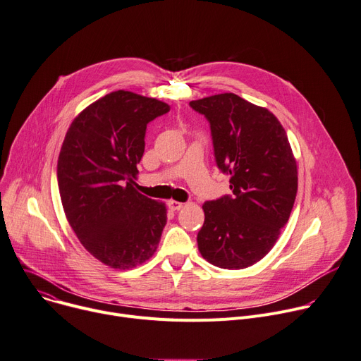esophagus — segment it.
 Returning <instances> with one entry per match:
<instances>
[{
    "mask_svg": "<svg viewBox=\"0 0 361 361\" xmlns=\"http://www.w3.org/2000/svg\"><path fill=\"white\" fill-rule=\"evenodd\" d=\"M168 207H169L172 211H179V209L183 207V204H182V202H178V201L171 200V201H168Z\"/></svg>",
    "mask_w": 361,
    "mask_h": 361,
    "instance_id": "34e87169",
    "label": "esophagus"
}]
</instances>
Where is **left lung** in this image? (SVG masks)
<instances>
[{
	"mask_svg": "<svg viewBox=\"0 0 361 361\" xmlns=\"http://www.w3.org/2000/svg\"><path fill=\"white\" fill-rule=\"evenodd\" d=\"M189 105L209 123L215 163L231 176L233 190L202 205L198 248L216 267H248L271 250L296 198V161L286 131L270 111L235 94Z\"/></svg>",
	"mask_w": 361,
	"mask_h": 361,
	"instance_id": "obj_1",
	"label": "left lung"
}]
</instances>
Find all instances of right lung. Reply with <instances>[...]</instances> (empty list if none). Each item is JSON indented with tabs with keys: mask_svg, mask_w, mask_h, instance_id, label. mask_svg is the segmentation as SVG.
<instances>
[{
	"mask_svg": "<svg viewBox=\"0 0 361 361\" xmlns=\"http://www.w3.org/2000/svg\"><path fill=\"white\" fill-rule=\"evenodd\" d=\"M171 106L114 91L73 120L58 160L66 218L87 250L104 264L131 269L153 256L166 226V207L134 189L146 128Z\"/></svg>",
	"mask_w": 361,
	"mask_h": 361,
	"instance_id": "1",
	"label": "right lung"
}]
</instances>
